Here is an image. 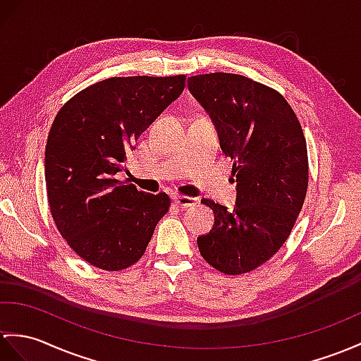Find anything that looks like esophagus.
<instances>
[{"mask_svg": "<svg viewBox=\"0 0 361 361\" xmlns=\"http://www.w3.org/2000/svg\"><path fill=\"white\" fill-rule=\"evenodd\" d=\"M173 201L177 203V206H180L181 209H188L195 206L198 203V200L194 197H186V195H175Z\"/></svg>", "mask_w": 361, "mask_h": 361, "instance_id": "obj_1", "label": "esophagus"}]
</instances>
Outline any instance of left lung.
Wrapping results in <instances>:
<instances>
[{
    "instance_id": "8db88e82",
    "label": "left lung",
    "mask_w": 361,
    "mask_h": 361,
    "mask_svg": "<svg viewBox=\"0 0 361 361\" xmlns=\"http://www.w3.org/2000/svg\"><path fill=\"white\" fill-rule=\"evenodd\" d=\"M188 86L211 115L237 178L233 211L201 200L215 223L197 238L200 254L223 274H246L279 252L303 207L309 181L303 129L281 94L243 75H195Z\"/></svg>"
}]
</instances>
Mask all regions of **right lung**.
Wrapping results in <instances>:
<instances>
[{
    "label": "right lung",
    "mask_w": 361,
    "mask_h": 361,
    "mask_svg": "<svg viewBox=\"0 0 361 361\" xmlns=\"http://www.w3.org/2000/svg\"><path fill=\"white\" fill-rule=\"evenodd\" d=\"M175 77H114L67 102L50 128L44 173L56 229L73 252L103 271H121L145 254L171 198L115 178L126 154L184 89Z\"/></svg>",
    "instance_id": "right-lung-1"
}]
</instances>
